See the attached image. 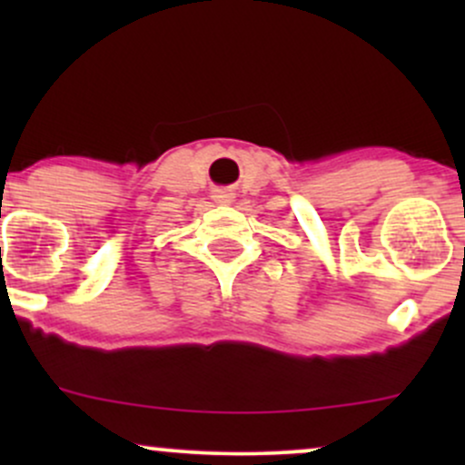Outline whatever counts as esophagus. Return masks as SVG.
<instances>
[{
	"label": "esophagus",
	"instance_id": "1",
	"mask_svg": "<svg viewBox=\"0 0 465 465\" xmlns=\"http://www.w3.org/2000/svg\"><path fill=\"white\" fill-rule=\"evenodd\" d=\"M214 201L221 203V205H229L233 201V194L229 190H216L214 192Z\"/></svg>",
	"mask_w": 465,
	"mask_h": 465
}]
</instances>
